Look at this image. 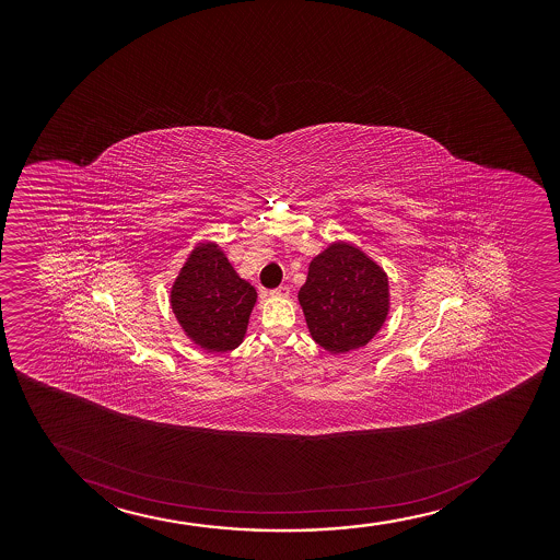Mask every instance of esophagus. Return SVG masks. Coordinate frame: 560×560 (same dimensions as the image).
<instances>
[{
  "mask_svg": "<svg viewBox=\"0 0 560 560\" xmlns=\"http://www.w3.org/2000/svg\"><path fill=\"white\" fill-rule=\"evenodd\" d=\"M270 295L288 296V295H290V285H285V283H282V285H280V288H277V290L270 291Z\"/></svg>",
  "mask_w": 560,
  "mask_h": 560,
  "instance_id": "34e87169",
  "label": "esophagus"
}]
</instances>
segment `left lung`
I'll list each match as a JSON object with an SVG mask.
<instances>
[{"mask_svg": "<svg viewBox=\"0 0 560 560\" xmlns=\"http://www.w3.org/2000/svg\"><path fill=\"white\" fill-rule=\"evenodd\" d=\"M299 303L312 338L330 353H348L385 323L388 278L359 248L335 243L310 264Z\"/></svg>", "mask_w": 560, "mask_h": 560, "instance_id": "8db88e82", "label": "left lung"}]
</instances>
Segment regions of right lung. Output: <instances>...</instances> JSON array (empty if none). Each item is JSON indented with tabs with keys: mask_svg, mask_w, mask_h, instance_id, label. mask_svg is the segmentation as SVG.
I'll list each match as a JSON object with an SVG mask.
<instances>
[{
	"mask_svg": "<svg viewBox=\"0 0 560 560\" xmlns=\"http://www.w3.org/2000/svg\"><path fill=\"white\" fill-rule=\"evenodd\" d=\"M254 285L238 278L219 246H196L172 288V308L183 330L207 351L224 353L245 338L256 304Z\"/></svg>",
	"mask_w": 560,
	"mask_h": 560,
	"instance_id": "1",
	"label": "right lung"
}]
</instances>
